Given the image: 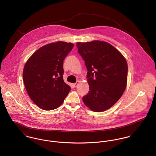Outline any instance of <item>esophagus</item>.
Listing matches in <instances>:
<instances>
[{"label":"esophagus","mask_w":156,"mask_h":156,"mask_svg":"<svg viewBox=\"0 0 156 156\" xmlns=\"http://www.w3.org/2000/svg\"><path fill=\"white\" fill-rule=\"evenodd\" d=\"M78 83H79L78 81H76V83H73V86L74 87H76L77 86V85H78Z\"/></svg>","instance_id":"obj_1"}]
</instances>
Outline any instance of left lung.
<instances>
[{"instance_id":"obj_1","label":"left lung","mask_w":156,"mask_h":156,"mask_svg":"<svg viewBox=\"0 0 156 156\" xmlns=\"http://www.w3.org/2000/svg\"><path fill=\"white\" fill-rule=\"evenodd\" d=\"M85 62L89 91L83 101L95 112H102L115 104L126 89L127 64L123 55L108 42L93 41L76 44Z\"/></svg>"}]
</instances>
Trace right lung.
I'll return each instance as SVG.
<instances>
[{"label":"right lung","mask_w":156,"mask_h":156,"mask_svg":"<svg viewBox=\"0 0 156 156\" xmlns=\"http://www.w3.org/2000/svg\"><path fill=\"white\" fill-rule=\"evenodd\" d=\"M72 43L58 41L45 45L28 59L23 73L30 99L44 110H53L64 102L70 87L63 80V61L72 50Z\"/></svg>","instance_id":"obj_1"}]
</instances>
